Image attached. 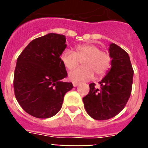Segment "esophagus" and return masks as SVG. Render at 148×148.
Wrapping results in <instances>:
<instances>
[{
	"mask_svg": "<svg viewBox=\"0 0 148 148\" xmlns=\"http://www.w3.org/2000/svg\"><path fill=\"white\" fill-rule=\"evenodd\" d=\"M79 82H76V81H74L73 82V85H74V87H77V85H79Z\"/></svg>",
	"mask_w": 148,
	"mask_h": 148,
	"instance_id": "1",
	"label": "esophagus"
}]
</instances>
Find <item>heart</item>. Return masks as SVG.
Masks as SVG:
<instances>
[{
	"label": "heart",
	"mask_w": 148,
	"mask_h": 148,
	"mask_svg": "<svg viewBox=\"0 0 148 148\" xmlns=\"http://www.w3.org/2000/svg\"><path fill=\"white\" fill-rule=\"evenodd\" d=\"M60 60L64 67L71 71L78 66L80 61L82 67L74 70L69 74L72 81L89 80L94 76H103L111 66V58L107 51L100 50L98 46L93 44H83L75 47V51L65 50L61 53Z\"/></svg>",
	"instance_id": "b5f03b06"
}]
</instances>
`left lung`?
Wrapping results in <instances>:
<instances>
[{"label": "left lung", "instance_id": "left-lung-1", "mask_svg": "<svg viewBox=\"0 0 148 148\" xmlns=\"http://www.w3.org/2000/svg\"><path fill=\"white\" fill-rule=\"evenodd\" d=\"M111 68L95 88V83L89 84L90 91L83 97L86 111L97 121L115 117L124 108L131 96L134 71L128 53L115 44L109 48Z\"/></svg>", "mask_w": 148, "mask_h": 148}]
</instances>
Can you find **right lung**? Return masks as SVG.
Masks as SVG:
<instances>
[{
  "label": "right lung",
  "instance_id": "right-lung-1",
  "mask_svg": "<svg viewBox=\"0 0 148 148\" xmlns=\"http://www.w3.org/2000/svg\"><path fill=\"white\" fill-rule=\"evenodd\" d=\"M65 36L51 33L29 43L17 58L14 90L23 110L33 117L48 118L60 110L65 94L71 90L60 56L67 47Z\"/></svg>",
  "mask_w": 148,
  "mask_h": 148
}]
</instances>
